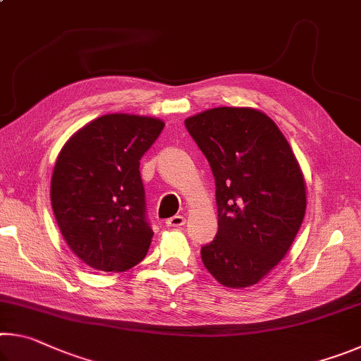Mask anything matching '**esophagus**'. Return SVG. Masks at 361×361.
<instances>
[{"mask_svg":"<svg viewBox=\"0 0 361 361\" xmlns=\"http://www.w3.org/2000/svg\"><path fill=\"white\" fill-rule=\"evenodd\" d=\"M185 223H186V218L181 216V215H176V216L169 218L167 221H166V224L169 226V228H173V229L181 228V226H185Z\"/></svg>","mask_w":361,"mask_h":361,"instance_id":"1","label":"esophagus"}]
</instances>
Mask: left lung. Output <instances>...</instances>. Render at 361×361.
I'll use <instances>...</instances> for the list:
<instances>
[{
	"instance_id": "1",
	"label": "left lung",
	"mask_w": 361,
	"mask_h": 361,
	"mask_svg": "<svg viewBox=\"0 0 361 361\" xmlns=\"http://www.w3.org/2000/svg\"><path fill=\"white\" fill-rule=\"evenodd\" d=\"M216 183L218 232L202 262L228 288L261 282L288 253L307 207L290 143L266 113L248 106L205 109L185 121Z\"/></svg>"
}]
</instances>
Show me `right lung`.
Masks as SVG:
<instances>
[{
	"label": "right lung",
	"mask_w": 361,
	"mask_h": 361,
	"mask_svg": "<svg viewBox=\"0 0 361 361\" xmlns=\"http://www.w3.org/2000/svg\"><path fill=\"white\" fill-rule=\"evenodd\" d=\"M164 121L151 116H100L73 133L60 149L51 202L66 245L85 264L126 272L148 253L152 229L145 219L140 159Z\"/></svg>",
	"instance_id": "right-lung-1"
}]
</instances>
